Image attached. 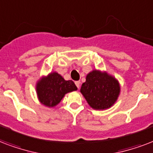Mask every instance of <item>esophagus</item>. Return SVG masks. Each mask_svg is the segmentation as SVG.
<instances>
[{"label": "esophagus", "instance_id": "esophagus-1", "mask_svg": "<svg viewBox=\"0 0 153 153\" xmlns=\"http://www.w3.org/2000/svg\"><path fill=\"white\" fill-rule=\"evenodd\" d=\"M75 84H76V87H77L78 88H80V81H76Z\"/></svg>", "mask_w": 153, "mask_h": 153}]
</instances>
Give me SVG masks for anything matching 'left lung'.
<instances>
[{"label":"left lung","mask_w":153,"mask_h":153,"mask_svg":"<svg viewBox=\"0 0 153 153\" xmlns=\"http://www.w3.org/2000/svg\"><path fill=\"white\" fill-rule=\"evenodd\" d=\"M80 93L92 108L105 110L117 102L120 93V85L117 78L106 71L93 69L86 76Z\"/></svg>","instance_id":"obj_1"}]
</instances>
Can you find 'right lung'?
Here are the masks:
<instances>
[{"mask_svg":"<svg viewBox=\"0 0 153 153\" xmlns=\"http://www.w3.org/2000/svg\"><path fill=\"white\" fill-rule=\"evenodd\" d=\"M73 80H65L56 72L42 76L36 83V96L39 101L48 108H54L65 97V94L76 91Z\"/></svg>","mask_w":153,"mask_h":153,"instance_id":"obj_1","label":"right lung"}]
</instances>
